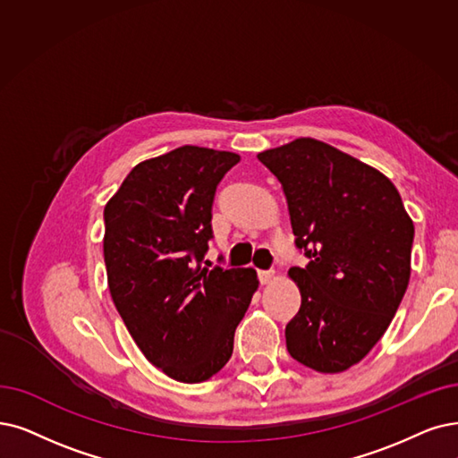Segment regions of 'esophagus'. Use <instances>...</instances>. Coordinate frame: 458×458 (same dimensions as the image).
I'll return each instance as SVG.
<instances>
[{
	"label": "esophagus",
	"instance_id": "esophagus-1",
	"mask_svg": "<svg viewBox=\"0 0 458 458\" xmlns=\"http://www.w3.org/2000/svg\"><path fill=\"white\" fill-rule=\"evenodd\" d=\"M258 276H259V282H261V284H268V282H272V278H274V270H259Z\"/></svg>",
	"mask_w": 458,
	"mask_h": 458
}]
</instances>
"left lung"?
Wrapping results in <instances>:
<instances>
[{"mask_svg": "<svg viewBox=\"0 0 458 458\" xmlns=\"http://www.w3.org/2000/svg\"><path fill=\"white\" fill-rule=\"evenodd\" d=\"M258 159L280 180L310 259L287 272L301 291L287 352L316 372H344L386 335L408 289L411 217L386 174L327 142L302 137Z\"/></svg>", "mask_w": 458, "mask_h": 458, "instance_id": "obj_1", "label": "left lung"}]
</instances>
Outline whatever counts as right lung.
I'll list each match as a JSON object with an SVG mask.
<instances>
[{
    "instance_id": "obj_1",
    "label": "right lung",
    "mask_w": 458,
    "mask_h": 458,
    "mask_svg": "<svg viewBox=\"0 0 458 458\" xmlns=\"http://www.w3.org/2000/svg\"><path fill=\"white\" fill-rule=\"evenodd\" d=\"M239 154L200 146L140 161L105 207L111 297L156 369L200 383L233 353L234 328L259 287L253 268H207L212 203Z\"/></svg>"
}]
</instances>
